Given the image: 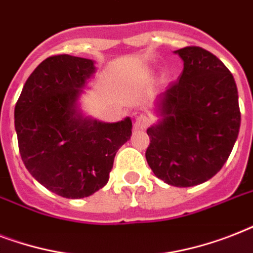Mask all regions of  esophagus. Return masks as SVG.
I'll use <instances>...</instances> for the list:
<instances>
[{"label": "esophagus", "instance_id": "34e87169", "mask_svg": "<svg viewBox=\"0 0 253 253\" xmlns=\"http://www.w3.org/2000/svg\"><path fill=\"white\" fill-rule=\"evenodd\" d=\"M150 125H151L150 117L142 114V115H139V117H136V119H135L134 128L136 131H143V130H146L147 127L150 126Z\"/></svg>", "mask_w": 253, "mask_h": 253}]
</instances>
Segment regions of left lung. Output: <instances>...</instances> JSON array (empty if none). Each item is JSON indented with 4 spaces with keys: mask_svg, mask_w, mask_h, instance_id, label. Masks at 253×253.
I'll return each mask as SVG.
<instances>
[{
    "mask_svg": "<svg viewBox=\"0 0 253 253\" xmlns=\"http://www.w3.org/2000/svg\"><path fill=\"white\" fill-rule=\"evenodd\" d=\"M174 53L184 71L155 101L159 121L147 130L146 159L158 178L188 188L227 162L240 128L239 95L231 72L211 52L185 47Z\"/></svg>",
    "mask_w": 253,
    "mask_h": 253,
    "instance_id": "left-lung-1",
    "label": "left lung"
}]
</instances>
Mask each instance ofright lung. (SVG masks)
Segmentation results:
<instances>
[{
  "label": "right lung",
  "mask_w": 253,
  "mask_h": 253,
  "mask_svg": "<svg viewBox=\"0 0 253 253\" xmlns=\"http://www.w3.org/2000/svg\"><path fill=\"white\" fill-rule=\"evenodd\" d=\"M95 71L90 59L47 57L30 75L14 110L26 169L64 198H84L103 188L115 154L132 134L130 117L106 123L81 110L80 97Z\"/></svg>",
  "instance_id": "obj_1"
}]
</instances>
